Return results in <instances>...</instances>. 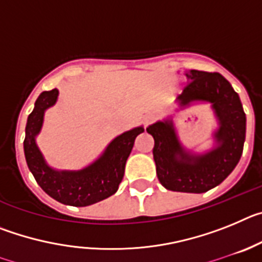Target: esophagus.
<instances>
[{
    "mask_svg": "<svg viewBox=\"0 0 262 262\" xmlns=\"http://www.w3.org/2000/svg\"><path fill=\"white\" fill-rule=\"evenodd\" d=\"M154 120H155V115H152V114L145 115L144 119H143V123H144V127L149 126V124H151L152 122H154Z\"/></svg>",
    "mask_w": 262,
    "mask_h": 262,
    "instance_id": "obj_1",
    "label": "esophagus"
}]
</instances>
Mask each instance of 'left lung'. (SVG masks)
I'll return each instance as SVG.
<instances>
[{"label": "left lung", "mask_w": 262, "mask_h": 262, "mask_svg": "<svg viewBox=\"0 0 262 262\" xmlns=\"http://www.w3.org/2000/svg\"><path fill=\"white\" fill-rule=\"evenodd\" d=\"M189 84L178 96L181 106L194 101L211 102L221 127L215 134L217 147L202 156L184 151L172 122H157L147 128L155 139L154 159L160 184L168 190L205 193L223 182L239 163L245 140V113L239 94L217 72L191 69Z\"/></svg>", "instance_id": "obj_1"}]
</instances>
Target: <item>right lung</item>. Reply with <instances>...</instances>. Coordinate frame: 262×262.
Instances as JSON below:
<instances>
[{"label": "right lung", "instance_id": "add662e5", "mask_svg": "<svg viewBox=\"0 0 262 262\" xmlns=\"http://www.w3.org/2000/svg\"><path fill=\"white\" fill-rule=\"evenodd\" d=\"M59 90L43 92L38 97L35 107L29 115L26 124V138L23 142L27 165L39 186L53 200L64 205L84 207L106 200L115 193L123 180L124 166L139 134L143 127L127 131L106 148L105 154L88 168L78 172H57L45 163L35 136L40 131L45 110L56 102Z\"/></svg>", "mask_w": 262, "mask_h": 262}]
</instances>
